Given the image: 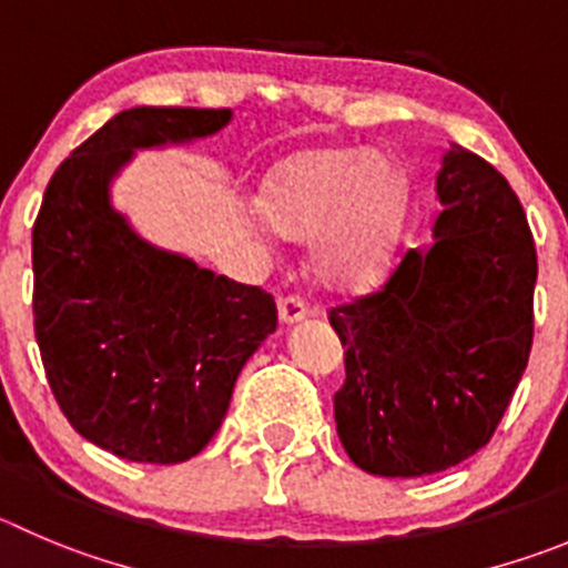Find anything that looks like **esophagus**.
Returning a JSON list of instances; mask_svg holds the SVG:
<instances>
[{
	"mask_svg": "<svg viewBox=\"0 0 568 568\" xmlns=\"http://www.w3.org/2000/svg\"><path fill=\"white\" fill-rule=\"evenodd\" d=\"M305 316H311V305L300 294H288L280 300V320L285 325H294V322L305 320Z\"/></svg>",
	"mask_w": 568,
	"mask_h": 568,
	"instance_id": "1",
	"label": "esophagus"
}]
</instances>
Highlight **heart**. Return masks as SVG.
Masks as SVG:
<instances>
[{"label":"heart","instance_id":"heart-1","mask_svg":"<svg viewBox=\"0 0 568 568\" xmlns=\"http://www.w3.org/2000/svg\"><path fill=\"white\" fill-rule=\"evenodd\" d=\"M260 210L280 235H314V266L322 277L364 283L400 230L406 173L392 156L367 148H316L280 164Z\"/></svg>","mask_w":568,"mask_h":568}]
</instances>
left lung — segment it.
Segmentation results:
<instances>
[{
  "mask_svg": "<svg viewBox=\"0 0 568 568\" xmlns=\"http://www.w3.org/2000/svg\"><path fill=\"white\" fill-rule=\"evenodd\" d=\"M437 195L432 246L327 311L344 347L338 439L375 476L437 474L485 448L532 349L538 254L518 195L454 142Z\"/></svg>",
  "mask_w": 568,
  "mask_h": 568,
  "instance_id": "obj_1",
  "label": "left lung"
}]
</instances>
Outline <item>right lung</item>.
Returning a JSON list of instances; mask_svg holds the SVG:
<instances>
[{
	"mask_svg": "<svg viewBox=\"0 0 568 568\" xmlns=\"http://www.w3.org/2000/svg\"><path fill=\"white\" fill-rule=\"evenodd\" d=\"M230 116L120 111L52 173L33 224V327L52 395L81 437L131 463L195 457L277 327L268 291L148 246L109 206L134 148L215 134Z\"/></svg>",
	"mask_w": 568,
	"mask_h": 568,
	"instance_id": "obj_1",
	"label": "right lung"
}]
</instances>
